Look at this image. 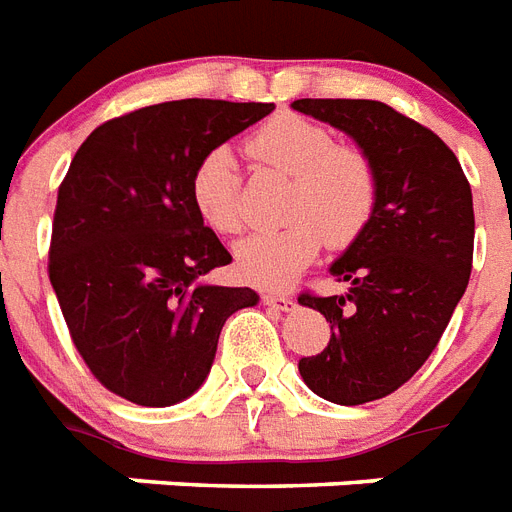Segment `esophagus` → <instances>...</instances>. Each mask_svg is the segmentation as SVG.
I'll return each instance as SVG.
<instances>
[{"instance_id": "esophagus-1", "label": "esophagus", "mask_w": 512, "mask_h": 512, "mask_svg": "<svg viewBox=\"0 0 512 512\" xmlns=\"http://www.w3.org/2000/svg\"><path fill=\"white\" fill-rule=\"evenodd\" d=\"M261 301L267 306H272V309H277V312H290V309L296 306V301L290 296H285V293H261Z\"/></svg>"}]
</instances>
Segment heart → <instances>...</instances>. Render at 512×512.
I'll return each instance as SVG.
<instances>
[{
    "label": "heart",
    "mask_w": 512,
    "mask_h": 512,
    "mask_svg": "<svg viewBox=\"0 0 512 512\" xmlns=\"http://www.w3.org/2000/svg\"><path fill=\"white\" fill-rule=\"evenodd\" d=\"M256 166L288 177L277 230L256 232L235 248L237 275L277 288L304 272L322 243L343 251L362 237L378 208V169L370 153L335 140L320 121L280 113L245 140ZM243 177L230 147H211L192 169L190 198L206 227L219 235L243 230Z\"/></svg>",
    "instance_id": "heart-1"
}]
</instances>
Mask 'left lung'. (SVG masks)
<instances>
[{
	"label": "left lung",
	"instance_id": "8db88e82",
	"mask_svg": "<svg viewBox=\"0 0 512 512\" xmlns=\"http://www.w3.org/2000/svg\"><path fill=\"white\" fill-rule=\"evenodd\" d=\"M293 108L343 129L378 169L370 227L330 272L346 296L304 290L330 341L298 372L327 402L394 394L431 357L473 269V195L457 155L428 126L378 100H296Z\"/></svg>",
	"mask_w": 512,
	"mask_h": 512
}]
</instances>
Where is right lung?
<instances>
[{
  "label": "right lung",
  "mask_w": 512,
  "mask_h": 512,
  "mask_svg": "<svg viewBox=\"0 0 512 512\" xmlns=\"http://www.w3.org/2000/svg\"><path fill=\"white\" fill-rule=\"evenodd\" d=\"M275 110L272 102L174 100L100 124L57 187L47 272L71 341L126 402L195 394L251 288L200 285L230 264L190 198L195 163Z\"/></svg>",
  "instance_id": "right-lung-1"
}]
</instances>
